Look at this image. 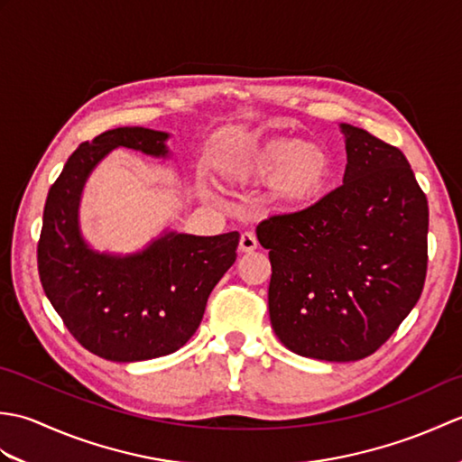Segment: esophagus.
Returning a JSON list of instances; mask_svg holds the SVG:
<instances>
[{
    "label": "esophagus",
    "mask_w": 462,
    "mask_h": 462,
    "mask_svg": "<svg viewBox=\"0 0 462 462\" xmlns=\"http://www.w3.org/2000/svg\"><path fill=\"white\" fill-rule=\"evenodd\" d=\"M258 248V238L254 232H244L240 236V252H254Z\"/></svg>",
    "instance_id": "obj_1"
}]
</instances>
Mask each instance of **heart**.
<instances>
[{
    "instance_id": "heart-1",
    "label": "heart",
    "mask_w": 462,
    "mask_h": 462,
    "mask_svg": "<svg viewBox=\"0 0 462 462\" xmlns=\"http://www.w3.org/2000/svg\"><path fill=\"white\" fill-rule=\"evenodd\" d=\"M224 172L240 182L272 180V194L300 208L326 190L333 164L326 149L291 139L250 141L230 154Z\"/></svg>"
}]
</instances>
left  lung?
I'll list each match as a JSON object with an SVG mask.
<instances>
[{
	"label": "left lung",
	"mask_w": 462,
	"mask_h": 462,
	"mask_svg": "<svg viewBox=\"0 0 462 462\" xmlns=\"http://www.w3.org/2000/svg\"><path fill=\"white\" fill-rule=\"evenodd\" d=\"M343 184L256 228L270 250L272 328L321 361L375 353L415 308L427 276L429 206L397 146L341 123Z\"/></svg>",
	"instance_id": "8db88e82"
}]
</instances>
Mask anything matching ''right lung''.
<instances>
[{
    "label": "right lung",
    "instance_id": "right-lung-1",
    "mask_svg": "<svg viewBox=\"0 0 462 462\" xmlns=\"http://www.w3.org/2000/svg\"><path fill=\"white\" fill-rule=\"evenodd\" d=\"M169 133L119 126L81 143L47 194L37 268L71 336L95 356L129 363L169 356L199 329L216 283L236 262L238 232H166L129 256L95 252L81 236L85 180L119 146L166 156Z\"/></svg>",
    "mask_w": 462,
    "mask_h": 462
}]
</instances>
